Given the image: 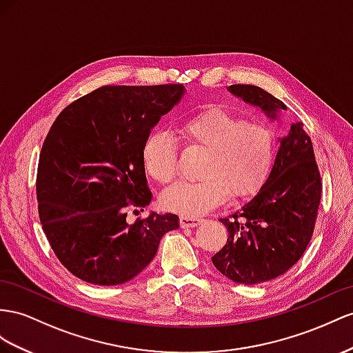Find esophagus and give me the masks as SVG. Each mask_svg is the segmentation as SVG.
<instances>
[{"mask_svg": "<svg viewBox=\"0 0 353 353\" xmlns=\"http://www.w3.org/2000/svg\"><path fill=\"white\" fill-rule=\"evenodd\" d=\"M203 219L195 218V216H180V227L182 228H194L198 227Z\"/></svg>", "mask_w": 353, "mask_h": 353, "instance_id": "esophagus-1", "label": "esophagus"}]
</instances>
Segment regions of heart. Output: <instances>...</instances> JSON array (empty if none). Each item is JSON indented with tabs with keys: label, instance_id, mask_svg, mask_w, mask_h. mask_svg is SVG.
Returning a JSON list of instances; mask_svg holds the SVG:
<instances>
[{
	"label": "heart",
	"instance_id": "obj_1",
	"mask_svg": "<svg viewBox=\"0 0 353 353\" xmlns=\"http://www.w3.org/2000/svg\"><path fill=\"white\" fill-rule=\"evenodd\" d=\"M182 139L207 150L198 182H177L162 194L165 209L182 216H200L227 200L228 194H254L267 180L276 158V135L267 123L221 105H209L179 126ZM146 173L168 183L177 173V144L168 131L157 130L141 149Z\"/></svg>",
	"mask_w": 353,
	"mask_h": 353
}]
</instances>
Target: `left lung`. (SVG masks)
I'll return each instance as SVG.
<instances>
[{"instance_id": "1", "label": "left lung", "mask_w": 353, "mask_h": 353, "mask_svg": "<svg viewBox=\"0 0 353 353\" xmlns=\"http://www.w3.org/2000/svg\"><path fill=\"white\" fill-rule=\"evenodd\" d=\"M227 89L271 121L286 110L280 99L258 86ZM279 143L273 168L256 195L231 219H221L228 240L212 263L232 282L256 285L282 276L303 256L312 239L322 191L312 140L296 122Z\"/></svg>"}]
</instances>
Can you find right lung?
Wrapping results in <instances>:
<instances>
[{
	"label": "right lung",
	"mask_w": 353,
	"mask_h": 353,
	"mask_svg": "<svg viewBox=\"0 0 353 353\" xmlns=\"http://www.w3.org/2000/svg\"><path fill=\"white\" fill-rule=\"evenodd\" d=\"M185 92L183 85L103 86L53 122L39 161V213L71 274L103 286L128 282L179 228L177 214L150 212L131 225L126 210L152 201L143 144Z\"/></svg>",
	"instance_id": "right-lung-1"
}]
</instances>
